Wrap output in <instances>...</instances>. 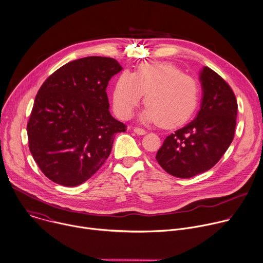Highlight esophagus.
Returning a JSON list of instances; mask_svg holds the SVG:
<instances>
[{"mask_svg": "<svg viewBox=\"0 0 263 263\" xmlns=\"http://www.w3.org/2000/svg\"><path fill=\"white\" fill-rule=\"evenodd\" d=\"M133 131H134L137 135H144V134L146 133L145 130H143V129H141V128H138V127H135V128L133 129Z\"/></svg>", "mask_w": 263, "mask_h": 263, "instance_id": "esophagus-1", "label": "esophagus"}]
</instances>
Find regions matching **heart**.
<instances>
[{"instance_id": "obj_1", "label": "heart", "mask_w": 263, "mask_h": 263, "mask_svg": "<svg viewBox=\"0 0 263 263\" xmlns=\"http://www.w3.org/2000/svg\"><path fill=\"white\" fill-rule=\"evenodd\" d=\"M144 95L142 120L162 128L187 123L200 102V87L191 76L171 63H142L134 73L122 72L112 90V106L121 119H129Z\"/></svg>"}]
</instances>
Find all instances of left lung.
Here are the masks:
<instances>
[{
  "mask_svg": "<svg viewBox=\"0 0 263 263\" xmlns=\"http://www.w3.org/2000/svg\"><path fill=\"white\" fill-rule=\"evenodd\" d=\"M199 79L202 101L196 118L167 136L156 159L173 177L189 179L215 166L233 140L237 102L229 84L203 67Z\"/></svg>",
  "mask_w": 263,
  "mask_h": 263,
  "instance_id": "8db88e82",
  "label": "left lung"
}]
</instances>
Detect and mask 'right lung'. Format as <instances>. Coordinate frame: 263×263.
Returning a JSON list of instances; mask_svg holds the SVG:
<instances>
[{
    "label": "right lung",
    "instance_id": "add662e5",
    "mask_svg": "<svg viewBox=\"0 0 263 263\" xmlns=\"http://www.w3.org/2000/svg\"><path fill=\"white\" fill-rule=\"evenodd\" d=\"M111 58L67 63L41 85L28 122L30 152L53 183L75 187L108 158L116 133L126 125L109 112L106 87L122 70Z\"/></svg>",
    "mask_w": 263,
    "mask_h": 263
}]
</instances>
